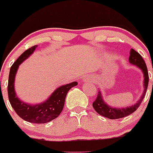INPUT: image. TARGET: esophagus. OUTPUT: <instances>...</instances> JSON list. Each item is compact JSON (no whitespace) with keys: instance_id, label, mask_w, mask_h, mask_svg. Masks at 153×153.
Returning a JSON list of instances; mask_svg holds the SVG:
<instances>
[{"instance_id":"1","label":"esophagus","mask_w":153,"mask_h":153,"mask_svg":"<svg viewBox=\"0 0 153 153\" xmlns=\"http://www.w3.org/2000/svg\"><path fill=\"white\" fill-rule=\"evenodd\" d=\"M95 81V78L90 75H86L83 78V82L87 83V82H93Z\"/></svg>"}]
</instances>
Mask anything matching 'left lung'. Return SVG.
Listing matches in <instances>:
<instances>
[{"label": "left lung", "instance_id": "1", "mask_svg": "<svg viewBox=\"0 0 153 153\" xmlns=\"http://www.w3.org/2000/svg\"><path fill=\"white\" fill-rule=\"evenodd\" d=\"M129 64L132 65L136 66L139 68L143 72V92L140 97L139 99L137 101L132 105L126 106L122 108H116L114 106H109L107 103L104 100L101 94V91L99 90L96 99L94 101L92 106L95 110L98 112L99 115L109 119H118V118H124L127 115H130L132 112H135L138 106H140L141 103L142 102L143 98L145 96V94L146 92V89L148 87V83H149V75H148V70L146 68V65L143 61V58L141 56L138 52L134 50L133 49H130L129 52Z\"/></svg>", "mask_w": 153, "mask_h": 153}]
</instances>
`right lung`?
Here are the masks:
<instances>
[{
    "label": "right lung",
    "mask_w": 153,
    "mask_h": 153,
    "mask_svg": "<svg viewBox=\"0 0 153 153\" xmlns=\"http://www.w3.org/2000/svg\"><path fill=\"white\" fill-rule=\"evenodd\" d=\"M38 46L35 45L26 50L15 61L10 68L8 82V96L12 107L24 121L34 124H45L56 118L62 112L65 98L69 89L78 85L76 81L64 84L57 88L46 101L31 104L21 101L15 92V80L19 66L34 52Z\"/></svg>",
    "instance_id": "obj_1"
}]
</instances>
